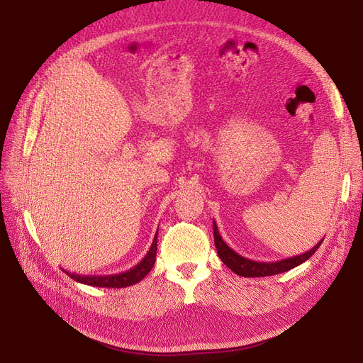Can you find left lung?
<instances>
[{
	"label": "left lung",
	"instance_id": "obj_1",
	"mask_svg": "<svg viewBox=\"0 0 363 363\" xmlns=\"http://www.w3.org/2000/svg\"><path fill=\"white\" fill-rule=\"evenodd\" d=\"M213 237H215V245L218 250V256L219 259L230 268L234 274L240 275V277H245V278H257V277H271V275H277V274H282L287 272L296 266L301 264L303 262H306L318 249L320 242L323 241V238L311 249L309 252L294 256V257H289L284 260H278V262H256V260H250L247 257H242L241 255H238L237 252H234L230 245H228L223 238L219 234L218 225L213 220Z\"/></svg>",
	"mask_w": 363,
	"mask_h": 363
}]
</instances>
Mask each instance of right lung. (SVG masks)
Returning a JSON list of instances; mask_svg holds the SVG:
<instances>
[{
  "instance_id": "1",
  "label": "right lung",
  "mask_w": 363,
  "mask_h": 363,
  "mask_svg": "<svg viewBox=\"0 0 363 363\" xmlns=\"http://www.w3.org/2000/svg\"><path fill=\"white\" fill-rule=\"evenodd\" d=\"M156 252H157V233L155 235V240H152V244L150 247L148 253L145 255V257L129 271L114 274V275H99V277H95V275L82 277V275H76V274H70V272H66V274L76 282L92 285V287L125 289V287H130V285L140 282L151 271V268L156 263Z\"/></svg>"
}]
</instances>
